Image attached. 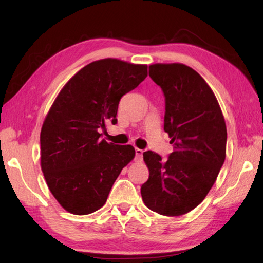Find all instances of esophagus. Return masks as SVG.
I'll return each mask as SVG.
<instances>
[{
    "mask_svg": "<svg viewBox=\"0 0 263 263\" xmlns=\"http://www.w3.org/2000/svg\"><path fill=\"white\" fill-rule=\"evenodd\" d=\"M142 155H143V150L142 149H139V148H136V159L138 161H141L142 160Z\"/></svg>",
    "mask_w": 263,
    "mask_h": 263,
    "instance_id": "34e87169",
    "label": "esophagus"
}]
</instances>
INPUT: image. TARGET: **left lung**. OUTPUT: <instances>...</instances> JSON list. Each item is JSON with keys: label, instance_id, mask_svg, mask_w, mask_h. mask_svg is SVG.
Here are the masks:
<instances>
[{"label": "left lung", "instance_id": "left-lung-1", "mask_svg": "<svg viewBox=\"0 0 263 263\" xmlns=\"http://www.w3.org/2000/svg\"><path fill=\"white\" fill-rule=\"evenodd\" d=\"M149 77L164 91V130L174 149L166 161L143 153L149 178L141 195L150 210L177 217L198 206L215 184L226 158V123L212 89L192 68L156 63Z\"/></svg>", "mask_w": 263, "mask_h": 263}]
</instances>
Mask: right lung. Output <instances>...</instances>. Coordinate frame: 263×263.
Here are the masks:
<instances>
[{
    "instance_id": "right-lung-1",
    "label": "right lung",
    "mask_w": 263,
    "mask_h": 263,
    "mask_svg": "<svg viewBox=\"0 0 263 263\" xmlns=\"http://www.w3.org/2000/svg\"><path fill=\"white\" fill-rule=\"evenodd\" d=\"M146 64L103 59L83 66L61 89L41 131V167L49 191L64 210L89 215L100 209L121 171L133 160L130 144L100 139L116 124L123 95L146 79Z\"/></svg>"
}]
</instances>
